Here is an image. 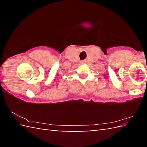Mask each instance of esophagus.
I'll list each match as a JSON object with an SVG mask.
<instances>
[{
  "label": "esophagus",
  "mask_w": 147,
  "mask_h": 147,
  "mask_svg": "<svg viewBox=\"0 0 147 147\" xmlns=\"http://www.w3.org/2000/svg\"><path fill=\"white\" fill-rule=\"evenodd\" d=\"M84 62H85V61H81L80 63H84Z\"/></svg>",
  "instance_id": "obj_1"
}]
</instances>
